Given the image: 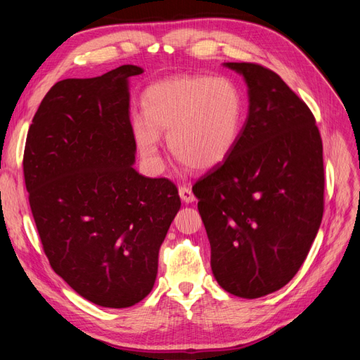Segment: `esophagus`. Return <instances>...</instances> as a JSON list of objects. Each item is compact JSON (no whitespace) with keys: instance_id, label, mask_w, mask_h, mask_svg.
<instances>
[{"instance_id":"34e87169","label":"esophagus","mask_w":360,"mask_h":360,"mask_svg":"<svg viewBox=\"0 0 360 360\" xmlns=\"http://www.w3.org/2000/svg\"><path fill=\"white\" fill-rule=\"evenodd\" d=\"M179 193H180V198L184 201V202H193L195 201V195L191 189V186H181L179 188Z\"/></svg>"}]
</instances>
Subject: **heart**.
Segmentation results:
<instances>
[{"mask_svg":"<svg viewBox=\"0 0 360 360\" xmlns=\"http://www.w3.org/2000/svg\"><path fill=\"white\" fill-rule=\"evenodd\" d=\"M143 112L134 132L144 158L158 159L159 135L167 134L169 150L184 167L209 171L234 151L245 101L237 84L225 76H176L148 86Z\"/></svg>","mask_w":360,"mask_h":360,"instance_id":"b5f03b06","label":"heart"}]
</instances>
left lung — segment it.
I'll return each instance as SVG.
<instances>
[{"label":"left lung","mask_w":360,"mask_h":360,"mask_svg":"<svg viewBox=\"0 0 360 360\" xmlns=\"http://www.w3.org/2000/svg\"><path fill=\"white\" fill-rule=\"evenodd\" d=\"M225 66L248 84V118L231 156L192 191L217 284L257 299L288 284L319 233L323 143L308 105L278 73L255 63Z\"/></svg>","instance_id":"left-lung-1"}]
</instances>
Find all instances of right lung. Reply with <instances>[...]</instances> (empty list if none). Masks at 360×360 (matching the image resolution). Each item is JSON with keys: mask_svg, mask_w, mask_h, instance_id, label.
<instances>
[{"mask_svg": "<svg viewBox=\"0 0 360 360\" xmlns=\"http://www.w3.org/2000/svg\"><path fill=\"white\" fill-rule=\"evenodd\" d=\"M141 73L124 64L57 82L24 150L31 213L51 267L105 308L132 307L153 288L160 245L181 205L171 180L132 167L127 79Z\"/></svg>", "mask_w": 360, "mask_h": 360, "instance_id": "obj_1", "label": "right lung"}]
</instances>
